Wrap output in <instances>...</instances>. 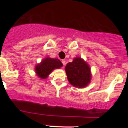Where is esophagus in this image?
I'll return each instance as SVG.
<instances>
[{
    "instance_id": "1",
    "label": "esophagus",
    "mask_w": 128,
    "mask_h": 128,
    "mask_svg": "<svg viewBox=\"0 0 128 128\" xmlns=\"http://www.w3.org/2000/svg\"><path fill=\"white\" fill-rule=\"evenodd\" d=\"M62 64H63V66H65V60H62Z\"/></svg>"
}]
</instances>
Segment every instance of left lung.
<instances>
[{
    "mask_svg": "<svg viewBox=\"0 0 128 128\" xmlns=\"http://www.w3.org/2000/svg\"><path fill=\"white\" fill-rule=\"evenodd\" d=\"M67 79L72 85L79 88L85 87L91 79L88 65L80 58H76L65 66Z\"/></svg>",
    "mask_w": 128,
    "mask_h": 128,
    "instance_id": "8db88e82",
    "label": "left lung"
}]
</instances>
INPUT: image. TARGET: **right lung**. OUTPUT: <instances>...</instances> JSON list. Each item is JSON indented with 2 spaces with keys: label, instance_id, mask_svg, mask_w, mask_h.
I'll return each mask as SVG.
<instances>
[{
  "label": "right lung",
  "instance_id": "obj_1",
  "mask_svg": "<svg viewBox=\"0 0 128 128\" xmlns=\"http://www.w3.org/2000/svg\"><path fill=\"white\" fill-rule=\"evenodd\" d=\"M63 64L58 59L47 58L44 59L40 64L37 65L35 68V71L37 76L42 79H46L47 76L55 68H59L62 66Z\"/></svg>",
  "mask_w": 128,
  "mask_h": 128
}]
</instances>
